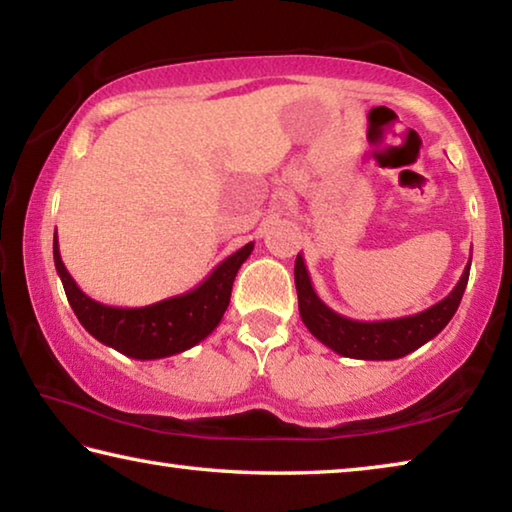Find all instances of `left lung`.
Wrapping results in <instances>:
<instances>
[{
  "label": "left lung",
  "instance_id": "8db88e82",
  "mask_svg": "<svg viewBox=\"0 0 512 512\" xmlns=\"http://www.w3.org/2000/svg\"><path fill=\"white\" fill-rule=\"evenodd\" d=\"M296 291H298V309L302 323L316 339L334 350L341 357L350 359H366V361H391L402 359L406 354L418 350L420 345L431 341L433 336L443 332L445 325L456 314L458 305L467 287V277H470V264L452 289L447 298L436 305L420 311L415 316L391 318V320H352L334 309H329L323 300L316 296L311 287V277L305 266V259L298 253L296 257Z\"/></svg>",
  "mask_w": 512,
  "mask_h": 512
}]
</instances>
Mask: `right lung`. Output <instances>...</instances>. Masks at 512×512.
I'll use <instances>...</instances> for the list:
<instances>
[{"label":"right lung","mask_w":512,"mask_h":512,"mask_svg":"<svg viewBox=\"0 0 512 512\" xmlns=\"http://www.w3.org/2000/svg\"><path fill=\"white\" fill-rule=\"evenodd\" d=\"M250 241L237 253L225 257L192 291L180 293L146 307H108L79 289L60 259L54 232V264L63 282L69 307L94 339L131 359H162L185 352L210 336L230 305L232 282L253 253Z\"/></svg>","instance_id":"1"}]
</instances>
